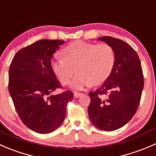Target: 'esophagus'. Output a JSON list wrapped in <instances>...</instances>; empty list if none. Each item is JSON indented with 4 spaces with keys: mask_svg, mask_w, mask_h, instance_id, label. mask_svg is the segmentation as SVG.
Wrapping results in <instances>:
<instances>
[{
    "mask_svg": "<svg viewBox=\"0 0 156 156\" xmlns=\"http://www.w3.org/2000/svg\"><path fill=\"white\" fill-rule=\"evenodd\" d=\"M83 94H81V93H77V92H75L74 93V96H75V97H80L81 96H82Z\"/></svg>",
    "mask_w": 156,
    "mask_h": 156,
    "instance_id": "34e87169",
    "label": "esophagus"
}]
</instances>
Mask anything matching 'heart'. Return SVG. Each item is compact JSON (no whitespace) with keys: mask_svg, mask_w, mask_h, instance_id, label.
I'll list each match as a JSON object with an SVG mask.
<instances>
[{"mask_svg":"<svg viewBox=\"0 0 156 156\" xmlns=\"http://www.w3.org/2000/svg\"><path fill=\"white\" fill-rule=\"evenodd\" d=\"M63 56L55 58L51 66L62 84H69L75 73L78 74L72 87L81 90L86 86L99 84L108 78L115 62L114 48L106 43H94L75 41L62 50Z\"/></svg>","mask_w":156,"mask_h":156,"instance_id":"b5f03b06","label":"heart"}]
</instances>
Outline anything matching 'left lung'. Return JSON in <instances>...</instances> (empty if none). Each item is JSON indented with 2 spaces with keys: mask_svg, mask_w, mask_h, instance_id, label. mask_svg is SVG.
I'll use <instances>...</instances> for the list:
<instances>
[{
  "mask_svg": "<svg viewBox=\"0 0 156 156\" xmlns=\"http://www.w3.org/2000/svg\"><path fill=\"white\" fill-rule=\"evenodd\" d=\"M114 48V68L103 85L89 93L88 115L94 126L112 131L125 125L137 110L144 81L140 60L128 44L108 36L99 37Z\"/></svg>",
  "mask_w": 156,
  "mask_h": 156,
  "instance_id": "left-lung-1",
  "label": "left lung"
}]
</instances>
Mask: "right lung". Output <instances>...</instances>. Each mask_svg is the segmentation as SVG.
I'll list each match as a JSON object with an SVG mask.
<instances>
[{
	"label": "right lung",
	"instance_id": "obj_1",
	"mask_svg": "<svg viewBox=\"0 0 156 156\" xmlns=\"http://www.w3.org/2000/svg\"><path fill=\"white\" fill-rule=\"evenodd\" d=\"M60 40L37 41L19 50L9 69V93L20 119L39 133H49L65 119L72 91L55 94L61 84L51 66Z\"/></svg>",
	"mask_w": 156,
	"mask_h": 156
}]
</instances>
